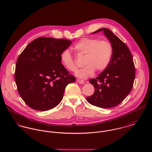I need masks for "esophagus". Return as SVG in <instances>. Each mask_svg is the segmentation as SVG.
Listing matches in <instances>:
<instances>
[{
  "label": "esophagus",
  "mask_w": 152,
  "mask_h": 152,
  "mask_svg": "<svg viewBox=\"0 0 152 152\" xmlns=\"http://www.w3.org/2000/svg\"><path fill=\"white\" fill-rule=\"evenodd\" d=\"M77 82L80 84H83L85 83V81L84 80H77Z\"/></svg>",
  "instance_id": "1"
}]
</instances>
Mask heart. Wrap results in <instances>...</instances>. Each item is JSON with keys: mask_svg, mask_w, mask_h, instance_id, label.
<instances>
[{"mask_svg": "<svg viewBox=\"0 0 152 152\" xmlns=\"http://www.w3.org/2000/svg\"><path fill=\"white\" fill-rule=\"evenodd\" d=\"M74 49L79 54L86 55L84 64L86 65L77 71L75 75L80 78H87L92 76L96 70H105L110 64L113 54V47L107 40L85 37L74 45ZM62 64L70 71L74 72L77 68V64L68 49L64 50L60 55Z\"/></svg>", "mask_w": 152, "mask_h": 152, "instance_id": "1", "label": "heart"}]
</instances>
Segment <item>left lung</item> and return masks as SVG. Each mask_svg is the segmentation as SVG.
<instances>
[{
  "instance_id": "8db88e82",
  "label": "left lung",
  "mask_w": 152,
  "mask_h": 152,
  "mask_svg": "<svg viewBox=\"0 0 152 152\" xmlns=\"http://www.w3.org/2000/svg\"><path fill=\"white\" fill-rule=\"evenodd\" d=\"M104 31L113 47V54L108 66L95 79L89 80L95 88L87 101L91 105L110 108L121 103L130 93L135 78V68L127 45L108 28H100L92 34Z\"/></svg>"
}]
</instances>
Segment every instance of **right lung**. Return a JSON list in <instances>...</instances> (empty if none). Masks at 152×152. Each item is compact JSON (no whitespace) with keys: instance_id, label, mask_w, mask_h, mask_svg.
I'll use <instances>...</instances> for the list:
<instances>
[{"instance_id":"obj_1","label":"right lung","mask_w":152,"mask_h":152,"mask_svg":"<svg viewBox=\"0 0 152 152\" xmlns=\"http://www.w3.org/2000/svg\"><path fill=\"white\" fill-rule=\"evenodd\" d=\"M72 41L39 37L28 44L16 62L15 79L19 95L31 108L45 111L61 101L66 86L75 81L61 63V52Z\"/></svg>"}]
</instances>
